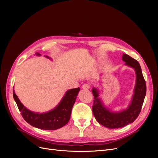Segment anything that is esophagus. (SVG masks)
Wrapping results in <instances>:
<instances>
[{"mask_svg": "<svg viewBox=\"0 0 158 158\" xmlns=\"http://www.w3.org/2000/svg\"><path fill=\"white\" fill-rule=\"evenodd\" d=\"M82 88L85 90H88L89 88V85L88 84H84L82 85Z\"/></svg>", "mask_w": 158, "mask_h": 158, "instance_id": "esophagus-1", "label": "esophagus"}]
</instances>
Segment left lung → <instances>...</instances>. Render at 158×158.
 <instances>
[{
	"label": "left lung",
	"mask_w": 158,
	"mask_h": 158,
	"mask_svg": "<svg viewBox=\"0 0 158 158\" xmlns=\"http://www.w3.org/2000/svg\"><path fill=\"white\" fill-rule=\"evenodd\" d=\"M122 60L125 65L133 69L136 73V83L131 103L127 109L121 111H113L107 107L100 98L99 91L94 87L92 89L94 96L92 111L97 121L109 128H118L133 123L139 115L146 94V82L142 75L139 63L127 54H123Z\"/></svg>",
	"instance_id": "left-lung-1"
}]
</instances>
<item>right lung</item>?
I'll list each match as a JSON object with an SVG mask.
<instances>
[{
    "label": "right lung",
    "mask_w": 158,
    "mask_h": 158,
    "mask_svg": "<svg viewBox=\"0 0 158 158\" xmlns=\"http://www.w3.org/2000/svg\"><path fill=\"white\" fill-rule=\"evenodd\" d=\"M35 55L41 56L39 52H36ZM45 56L51 59L48 56ZM80 90V88L67 90L59 103L54 109L45 113L33 112L27 109L18 99L14 90L13 97L23 118L27 123L43 130H56L66 125L69 121L72 109Z\"/></svg>",
    "instance_id": "add662e5"
}]
</instances>
